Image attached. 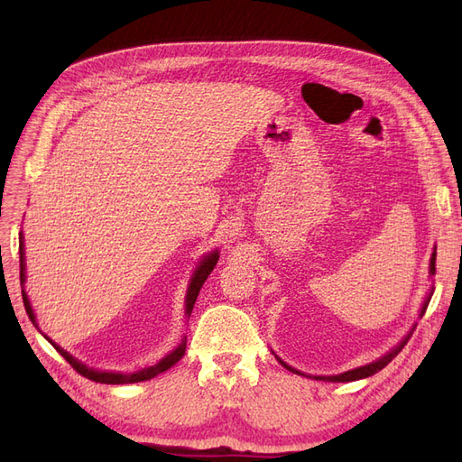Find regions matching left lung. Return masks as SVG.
Wrapping results in <instances>:
<instances>
[{"mask_svg": "<svg viewBox=\"0 0 462 462\" xmlns=\"http://www.w3.org/2000/svg\"><path fill=\"white\" fill-rule=\"evenodd\" d=\"M430 273L433 275L436 273V250H433V254H431V260H430ZM431 295H433V291L430 292V295L426 297V300H424V304H422V310H420V316H424V312H426V309H428V304H430V299H431ZM414 329H416V326H412V329L404 335V339L397 345V346H393L391 348V351L387 353V355H383L382 358H377L375 362H370V365H366V366H360V368H355V370H348V372H343V374H337V375H312L314 380H324V382H356V380H362V377H368V375H374L375 372H380L382 368H385L391 360H393L401 351H402V346L409 343V339H411V335L414 333ZM279 362H282V365L289 370V372H292V374H299V375H306V374H302V372H299V370H295L292 366H289V365H285V362L279 358V356H275ZM310 377V375H309Z\"/></svg>", "mask_w": 462, "mask_h": 462, "instance_id": "1", "label": "left lung"}]
</instances>
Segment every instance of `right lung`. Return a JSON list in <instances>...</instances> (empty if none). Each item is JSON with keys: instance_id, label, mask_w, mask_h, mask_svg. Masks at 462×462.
Here are the masks:
<instances>
[{"instance_id": "1", "label": "right lung", "mask_w": 462, "mask_h": 462, "mask_svg": "<svg viewBox=\"0 0 462 462\" xmlns=\"http://www.w3.org/2000/svg\"><path fill=\"white\" fill-rule=\"evenodd\" d=\"M19 258H21V285H24V279H26V275H24V243H23V235H19ZM217 260H219V254H217V250H214V253H209L208 256H204L200 262H199V268H197V272L192 273V277H190V285H189V291H187V299H185V314L187 316H190V312H192V306H194V302H197V297H199V292H200V289H202V285H204V282L208 279V275L212 273V270L216 268V263H217ZM23 302H24V310H26V314H29V318H31V321L32 324L38 328V324H36V316H34V310H32V306H31V300H29V297H26V292H24V289H23ZM48 339V337H46ZM51 345H53V348L55 351H58L69 365H71L80 375H85V377H88V380H92V382H96V383H111V385H119V383H136V382H146V380H152V377H156L158 374H162V372H165V370H170L173 365H177V362L183 358V355H185V348H187V337H183V341H180V345L175 348V351H171L170 355L167 356H163L158 365H153V366H150V368H144V370H141V372H133V374H119V372H100V370H92V368H88V366H85L82 365V362H79L77 358H73L71 355H69L67 351H63V348L60 346V345H55L51 339H48Z\"/></svg>"}]
</instances>
